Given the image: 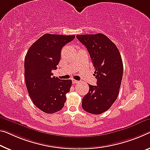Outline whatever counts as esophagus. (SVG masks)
Masks as SVG:
<instances>
[{
  "label": "esophagus",
  "instance_id": "1",
  "mask_svg": "<svg viewBox=\"0 0 150 150\" xmlns=\"http://www.w3.org/2000/svg\"><path fill=\"white\" fill-rule=\"evenodd\" d=\"M78 82H78V80H76L72 79V83H73V84H78Z\"/></svg>",
  "mask_w": 150,
  "mask_h": 150
}]
</instances>
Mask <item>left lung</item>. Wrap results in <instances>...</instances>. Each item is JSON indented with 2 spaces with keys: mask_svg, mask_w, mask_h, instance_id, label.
I'll use <instances>...</instances> for the list:
<instances>
[{
  "mask_svg": "<svg viewBox=\"0 0 150 150\" xmlns=\"http://www.w3.org/2000/svg\"><path fill=\"white\" fill-rule=\"evenodd\" d=\"M94 67L96 86L89 84V91L82 98L83 109L99 115L110 109L116 100L123 78V65L119 50L104 34L78 35Z\"/></svg>",
  "mask_w": 150,
  "mask_h": 150,
  "instance_id": "1",
  "label": "left lung"
}]
</instances>
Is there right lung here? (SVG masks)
I'll use <instances>...</instances> for the list:
<instances>
[{"label": "right lung", "mask_w": 150, "mask_h": 150, "mask_svg": "<svg viewBox=\"0 0 150 150\" xmlns=\"http://www.w3.org/2000/svg\"><path fill=\"white\" fill-rule=\"evenodd\" d=\"M75 35L46 33L31 45L25 57V79L33 104L46 113L60 110L66 102V94L72 86L71 80L53 76L61 58L62 47Z\"/></svg>", "instance_id": "add662e5"}]
</instances>
